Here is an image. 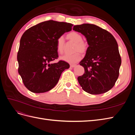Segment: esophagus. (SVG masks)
I'll return each instance as SVG.
<instances>
[{"instance_id":"esophagus-1","label":"esophagus","mask_w":135,"mask_h":135,"mask_svg":"<svg viewBox=\"0 0 135 135\" xmlns=\"http://www.w3.org/2000/svg\"><path fill=\"white\" fill-rule=\"evenodd\" d=\"M76 66V64H72V65H70V67L71 68H74Z\"/></svg>"}]
</instances>
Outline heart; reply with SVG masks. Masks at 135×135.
Segmentation results:
<instances>
[{"label":"heart","instance_id":"1","mask_svg":"<svg viewBox=\"0 0 135 135\" xmlns=\"http://www.w3.org/2000/svg\"><path fill=\"white\" fill-rule=\"evenodd\" d=\"M66 38L70 41L75 43L74 54L71 55H65L60 57V60L68 63L73 64L78 61L81 58V53H84L87 49V44L83 40L81 35L76 31H71L67 34ZM65 40L63 36L60 37L56 40V50L59 54H62L64 50Z\"/></svg>","mask_w":135,"mask_h":135}]
</instances>
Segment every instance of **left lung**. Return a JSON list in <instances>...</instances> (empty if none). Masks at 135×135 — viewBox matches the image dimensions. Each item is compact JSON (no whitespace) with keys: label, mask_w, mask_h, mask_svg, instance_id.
<instances>
[{"label":"left lung","mask_w":135,"mask_h":135,"mask_svg":"<svg viewBox=\"0 0 135 135\" xmlns=\"http://www.w3.org/2000/svg\"><path fill=\"white\" fill-rule=\"evenodd\" d=\"M73 30L80 32L89 47L80 65L84 68L78 80L84 91L92 95L108 92L119 76L121 58L114 36L106 30L93 24L75 25Z\"/></svg>","instance_id":"1"}]
</instances>
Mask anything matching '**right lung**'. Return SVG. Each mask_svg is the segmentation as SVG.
<instances>
[{"mask_svg":"<svg viewBox=\"0 0 135 135\" xmlns=\"http://www.w3.org/2000/svg\"><path fill=\"white\" fill-rule=\"evenodd\" d=\"M70 23L50 20L27 29L20 39L17 54L18 73L25 86L30 91L44 93L58 83L60 77L70 65L58 58L56 40L65 32L71 30Z\"/></svg>","mask_w":135,"mask_h":135,"instance_id":"right-lung-1","label":"right lung"}]
</instances>
